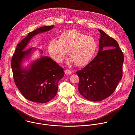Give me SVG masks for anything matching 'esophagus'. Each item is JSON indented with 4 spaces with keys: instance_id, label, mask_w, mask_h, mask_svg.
<instances>
[{
    "instance_id": "esophagus-1",
    "label": "esophagus",
    "mask_w": 135,
    "mask_h": 135,
    "mask_svg": "<svg viewBox=\"0 0 135 135\" xmlns=\"http://www.w3.org/2000/svg\"><path fill=\"white\" fill-rule=\"evenodd\" d=\"M65 74H67V75L72 74V72L70 71V70H69V69H65Z\"/></svg>"
}]
</instances>
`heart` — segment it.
<instances>
[{"label":"heart","mask_w":135,"mask_h":135,"mask_svg":"<svg viewBox=\"0 0 135 135\" xmlns=\"http://www.w3.org/2000/svg\"><path fill=\"white\" fill-rule=\"evenodd\" d=\"M95 39L79 31L69 30L63 32L59 40H52L49 45V51L52 59L62 63L67 55L70 61L79 66H85L93 59L97 50Z\"/></svg>","instance_id":"heart-1"}]
</instances>
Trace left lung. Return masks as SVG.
<instances>
[{
    "label": "left lung",
    "instance_id": "8db88e82",
    "mask_svg": "<svg viewBox=\"0 0 135 135\" xmlns=\"http://www.w3.org/2000/svg\"><path fill=\"white\" fill-rule=\"evenodd\" d=\"M99 51L94 60L76 72L79 93L90 101H100L115 91L123 76L124 54L117 41L102 30Z\"/></svg>",
    "mask_w": 135,
    "mask_h": 135
}]
</instances>
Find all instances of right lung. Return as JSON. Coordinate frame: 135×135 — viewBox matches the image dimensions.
I'll return each mask as SVG.
<instances>
[{"instance_id": "add662e5", "label": "right lung", "mask_w": 135, "mask_h": 135, "mask_svg": "<svg viewBox=\"0 0 135 135\" xmlns=\"http://www.w3.org/2000/svg\"><path fill=\"white\" fill-rule=\"evenodd\" d=\"M54 26L40 27L28 33L18 44L11 59V68L16 86L27 100L46 103L53 99L58 90V83L65 75L63 68L47 56L33 62L29 69L23 68L21 62L33 48L24 50L34 35L52 29Z\"/></svg>"}]
</instances>
